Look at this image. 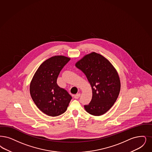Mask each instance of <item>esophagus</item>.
Masks as SVG:
<instances>
[{
	"instance_id": "34e87169",
	"label": "esophagus",
	"mask_w": 152,
	"mask_h": 152,
	"mask_svg": "<svg viewBox=\"0 0 152 152\" xmlns=\"http://www.w3.org/2000/svg\"><path fill=\"white\" fill-rule=\"evenodd\" d=\"M80 93H77V94H76L75 95L74 98H75V99H78V98L80 97Z\"/></svg>"
}]
</instances>
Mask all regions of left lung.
<instances>
[{
	"label": "left lung",
	"instance_id": "8db88e82",
	"mask_svg": "<svg viewBox=\"0 0 152 152\" xmlns=\"http://www.w3.org/2000/svg\"><path fill=\"white\" fill-rule=\"evenodd\" d=\"M91 85L92 98L84 105L85 110L94 116L102 115L113 106L121 90V81L115 68L101 55L92 52L76 63Z\"/></svg>",
	"mask_w": 152,
	"mask_h": 152
}]
</instances>
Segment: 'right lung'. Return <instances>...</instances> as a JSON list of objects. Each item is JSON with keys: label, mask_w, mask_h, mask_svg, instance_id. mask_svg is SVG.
<instances>
[{"label": "right lung", "mask_w": 152, "mask_h": 152, "mask_svg": "<svg viewBox=\"0 0 152 152\" xmlns=\"http://www.w3.org/2000/svg\"><path fill=\"white\" fill-rule=\"evenodd\" d=\"M70 58L62 55L50 58L37 70L30 84L31 97L44 114L57 116L66 110L72 97L56 83L62 68Z\"/></svg>", "instance_id": "add662e5"}]
</instances>
